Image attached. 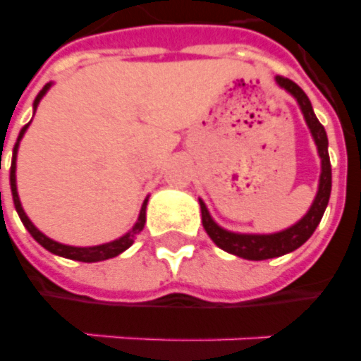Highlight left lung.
<instances>
[{"instance_id":"8db88e82","label":"left lung","mask_w":361,"mask_h":361,"mask_svg":"<svg viewBox=\"0 0 361 361\" xmlns=\"http://www.w3.org/2000/svg\"><path fill=\"white\" fill-rule=\"evenodd\" d=\"M276 83L286 93H290L295 103L299 104V111L305 118L311 137L317 145V153L321 157V175H319V186H317V194L313 198V204L309 206L307 214L295 221L293 226L286 227L282 231L276 233H237V231H229L226 227L217 226L214 217L209 216L208 208L202 198L200 212H202V226L209 235V239L216 243L219 249H224L229 255H235L239 258H247V260H267V258H276L288 255L291 250L299 249L303 243L307 241L313 235L317 226L321 224L324 209L329 206V198H331L332 188V171H331V157H329V137L324 132L323 124L317 120L311 101L307 94L303 93V89L293 83L291 79L280 78L276 75Z\"/></svg>"}]
</instances>
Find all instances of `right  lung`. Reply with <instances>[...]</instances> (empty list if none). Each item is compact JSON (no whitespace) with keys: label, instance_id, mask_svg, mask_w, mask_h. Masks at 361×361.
I'll list each match as a JSON object with an SVG mask.
<instances>
[{"label":"right lung","instance_id":"obj_1","mask_svg":"<svg viewBox=\"0 0 361 361\" xmlns=\"http://www.w3.org/2000/svg\"><path fill=\"white\" fill-rule=\"evenodd\" d=\"M52 87V83H46L42 87V91L37 94V99H35V103H32V111L37 112L38 103L42 101V97L48 93V89ZM30 124V122H29ZM29 124L23 128L21 132H19V137H17V142H15V147H13V159H11V173H9V183H11V194H13V204H15V209H17V214L21 217L23 226L27 227V231L32 235V239L38 243V245H42L46 250H50L52 255H58V257L63 258H71V260H79V262H101V260H106V258H114L118 257L120 252H124L126 249L132 247V243H134L135 235L140 233L145 226V208H147V198L142 204V209H140V216H137V221L134 224V227L124 233L118 239H114V241L103 243V245H93V247H73V245H63V243H58L50 239V237H46L40 229H38L32 221L29 219V216L25 214V209L21 206V200H19V192H17V152H19V144H21L23 135L27 132V128ZM1 152H4V147H1Z\"/></svg>","mask_w":361,"mask_h":361}]
</instances>
